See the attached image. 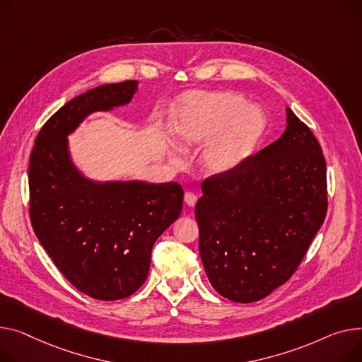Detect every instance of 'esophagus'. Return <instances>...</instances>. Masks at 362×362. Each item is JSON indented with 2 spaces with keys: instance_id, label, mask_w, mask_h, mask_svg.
<instances>
[{
  "instance_id": "obj_1",
  "label": "esophagus",
  "mask_w": 362,
  "mask_h": 362,
  "mask_svg": "<svg viewBox=\"0 0 362 362\" xmlns=\"http://www.w3.org/2000/svg\"><path fill=\"white\" fill-rule=\"evenodd\" d=\"M197 201H198V197L194 194V192H186V194H185V202H186L187 206H195Z\"/></svg>"
}]
</instances>
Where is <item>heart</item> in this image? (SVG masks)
<instances>
[{
	"label": "heart",
	"mask_w": 362,
	"mask_h": 362,
	"mask_svg": "<svg viewBox=\"0 0 362 362\" xmlns=\"http://www.w3.org/2000/svg\"><path fill=\"white\" fill-rule=\"evenodd\" d=\"M264 115L240 94L194 93L182 100L173 125L185 150L208 142L201 163L209 175H227L242 164L263 135Z\"/></svg>",
	"instance_id": "heart-1"
}]
</instances>
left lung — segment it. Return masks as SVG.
Masks as SVG:
<instances>
[{"label":"left lung","mask_w":362,"mask_h":362,"mask_svg":"<svg viewBox=\"0 0 362 362\" xmlns=\"http://www.w3.org/2000/svg\"><path fill=\"white\" fill-rule=\"evenodd\" d=\"M195 206L211 285L235 303L269 296L293 276L327 212L326 161L286 107L281 138L233 172L209 176Z\"/></svg>","instance_id":"1"}]
</instances>
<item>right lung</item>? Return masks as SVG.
I'll return each mask as SVG.
<instances>
[{"label": "right lung", "instance_id": "add662e5", "mask_svg": "<svg viewBox=\"0 0 362 362\" xmlns=\"http://www.w3.org/2000/svg\"><path fill=\"white\" fill-rule=\"evenodd\" d=\"M138 81L105 84L55 112L29 161L30 221L59 272L88 297L134 294L147 279L156 240L182 212L176 182H94L72 164L66 136L86 116L131 102Z\"/></svg>", "mask_w": 362, "mask_h": 362}]
</instances>
